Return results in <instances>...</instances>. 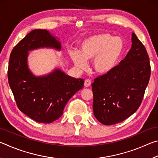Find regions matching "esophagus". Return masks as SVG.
<instances>
[{"mask_svg":"<svg viewBox=\"0 0 158 158\" xmlns=\"http://www.w3.org/2000/svg\"><path fill=\"white\" fill-rule=\"evenodd\" d=\"M90 85H91V81H90V80L85 79L84 81V86L85 88H88V87H89Z\"/></svg>","mask_w":158,"mask_h":158,"instance_id":"esophagus-1","label":"esophagus"}]
</instances>
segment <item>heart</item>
<instances>
[{
  "mask_svg": "<svg viewBox=\"0 0 158 158\" xmlns=\"http://www.w3.org/2000/svg\"><path fill=\"white\" fill-rule=\"evenodd\" d=\"M123 52L124 43L121 37L103 33L83 40L79 52H71L69 56L74 65L82 69L87 67V61L93 60L94 71L105 75L116 68Z\"/></svg>",
  "mask_w": 158,
  "mask_h": 158,
  "instance_id": "obj_1",
  "label": "heart"
}]
</instances>
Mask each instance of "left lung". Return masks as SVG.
<instances>
[{"mask_svg": "<svg viewBox=\"0 0 158 158\" xmlns=\"http://www.w3.org/2000/svg\"><path fill=\"white\" fill-rule=\"evenodd\" d=\"M132 47L113 71L91 84L93 114L101 123L123 121L139 107L151 76L149 57L143 44L132 34Z\"/></svg>", "mask_w": 158, "mask_h": 158, "instance_id": "left-lung-1", "label": "left lung"}]
</instances>
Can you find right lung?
<instances>
[{
  "label": "right lung",
  "instance_id": "1",
  "mask_svg": "<svg viewBox=\"0 0 158 158\" xmlns=\"http://www.w3.org/2000/svg\"><path fill=\"white\" fill-rule=\"evenodd\" d=\"M40 48L60 51L61 43L49 31H32L12 49L7 77L19 110L37 122L50 123L62 116L66 104L84 87V81L71 77L60 68L35 75L28 68V52Z\"/></svg>",
  "mask_w": 158,
  "mask_h": 158
}]
</instances>
